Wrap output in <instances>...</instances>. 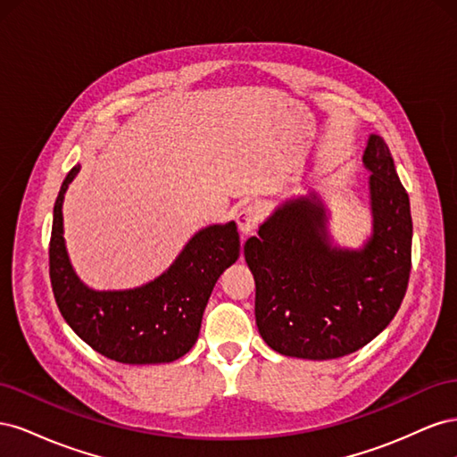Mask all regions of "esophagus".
<instances>
[{
    "label": "esophagus",
    "instance_id": "34e87169",
    "mask_svg": "<svg viewBox=\"0 0 457 457\" xmlns=\"http://www.w3.org/2000/svg\"><path fill=\"white\" fill-rule=\"evenodd\" d=\"M257 220H259V210L255 205H244L237 213V223L242 234L252 232L257 225Z\"/></svg>",
    "mask_w": 457,
    "mask_h": 457
}]
</instances>
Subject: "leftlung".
Listing matches in <instances>:
<instances>
[{
    "label": "left lung",
    "instance_id": "1",
    "mask_svg": "<svg viewBox=\"0 0 457 457\" xmlns=\"http://www.w3.org/2000/svg\"><path fill=\"white\" fill-rule=\"evenodd\" d=\"M371 234L362 247L331 242L329 210L309 196L287 200L247 238L255 278V322L284 356L331 361L362 349L389 326L411 267L410 198L379 135L364 150Z\"/></svg>",
    "mask_w": 457,
    "mask_h": 457
}]
</instances>
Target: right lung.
<instances>
[{
  "label": "right lung",
  "instance_id": "right-lung-1",
  "mask_svg": "<svg viewBox=\"0 0 457 457\" xmlns=\"http://www.w3.org/2000/svg\"><path fill=\"white\" fill-rule=\"evenodd\" d=\"M79 165L68 171L53 210L49 276L54 301L76 336L121 364H162L185 356L219 276L240 257L234 220L198 230L154 280L129 289H93L68 257L62 202Z\"/></svg>",
  "mask_w": 457,
  "mask_h": 457
}]
</instances>
